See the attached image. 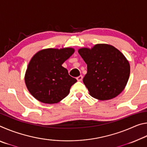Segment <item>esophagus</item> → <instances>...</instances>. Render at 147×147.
Wrapping results in <instances>:
<instances>
[{
  "mask_svg": "<svg viewBox=\"0 0 147 147\" xmlns=\"http://www.w3.org/2000/svg\"><path fill=\"white\" fill-rule=\"evenodd\" d=\"M76 79H77V80H78V81L80 82V81L82 80V79H83V76H82V75H80V76H79L77 77Z\"/></svg>",
  "mask_w": 147,
  "mask_h": 147,
  "instance_id": "esophagus-1",
  "label": "esophagus"
}]
</instances>
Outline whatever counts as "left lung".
Instances as JSON below:
<instances>
[{"label": "left lung", "mask_w": 147, "mask_h": 147, "mask_svg": "<svg viewBox=\"0 0 147 147\" xmlns=\"http://www.w3.org/2000/svg\"><path fill=\"white\" fill-rule=\"evenodd\" d=\"M78 53L87 64L83 79L93 98L106 100L115 98L124 90L130 73L128 61L118 49L108 44L82 48Z\"/></svg>", "instance_id": "obj_1"}]
</instances>
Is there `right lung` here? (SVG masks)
Returning a JSON list of instances; mask_svg holds the SVG:
<instances>
[{
	"instance_id": "1",
	"label": "right lung",
	"mask_w": 147,
	"mask_h": 147,
	"mask_svg": "<svg viewBox=\"0 0 147 147\" xmlns=\"http://www.w3.org/2000/svg\"><path fill=\"white\" fill-rule=\"evenodd\" d=\"M73 48L47 49L32 57L27 67L24 81L30 93L45 104H55L66 97L76 79L62 67L74 53Z\"/></svg>"
}]
</instances>
